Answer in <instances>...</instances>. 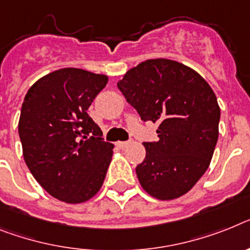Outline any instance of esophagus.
Instances as JSON below:
<instances>
[{"mask_svg":"<svg viewBox=\"0 0 250 250\" xmlns=\"http://www.w3.org/2000/svg\"><path fill=\"white\" fill-rule=\"evenodd\" d=\"M128 144H129L128 141H118V142H115V145H117V146H118V147H121V148L125 147V146H127V145H128Z\"/></svg>","mask_w":250,"mask_h":250,"instance_id":"1","label":"esophagus"}]
</instances>
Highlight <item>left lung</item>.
Wrapping results in <instances>:
<instances>
[{"instance_id":"1","label":"left lung","mask_w":250,"mask_h":250,"mask_svg":"<svg viewBox=\"0 0 250 250\" xmlns=\"http://www.w3.org/2000/svg\"><path fill=\"white\" fill-rule=\"evenodd\" d=\"M144 122L159 123L157 141L144 142L136 174L148 194L174 200L202 177L219 138L220 108L201 75L165 58L133 67L117 83Z\"/></svg>"}]
</instances>
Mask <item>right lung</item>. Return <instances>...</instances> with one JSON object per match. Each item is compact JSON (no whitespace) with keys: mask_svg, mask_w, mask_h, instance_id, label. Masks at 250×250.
Returning <instances> with one entry per match:
<instances>
[{"mask_svg":"<svg viewBox=\"0 0 250 250\" xmlns=\"http://www.w3.org/2000/svg\"><path fill=\"white\" fill-rule=\"evenodd\" d=\"M106 83L104 75L62 68L25 95L19 121L25 163L57 200L85 202L102 188L114 146L86 110Z\"/></svg>","mask_w":250,"mask_h":250,"instance_id":"1","label":"right lung"}]
</instances>
